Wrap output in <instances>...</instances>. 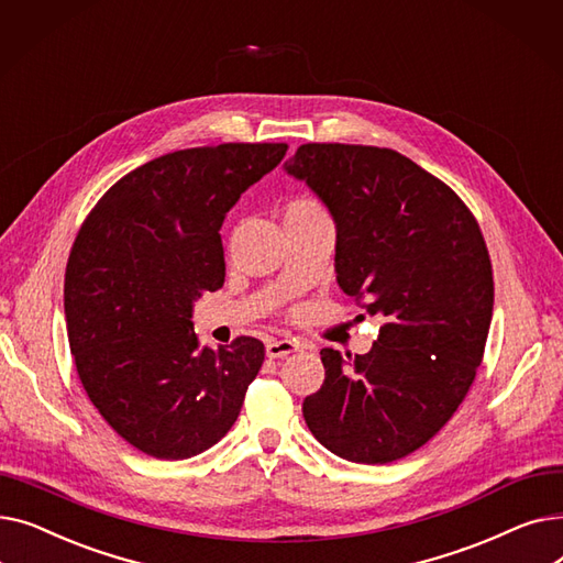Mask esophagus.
<instances>
[{
    "label": "esophagus",
    "mask_w": 563,
    "mask_h": 563,
    "mask_svg": "<svg viewBox=\"0 0 563 563\" xmlns=\"http://www.w3.org/2000/svg\"><path fill=\"white\" fill-rule=\"evenodd\" d=\"M303 344L297 340H269L266 342V356L269 358H283L289 356V353L299 351Z\"/></svg>",
    "instance_id": "esophagus-1"
}]
</instances>
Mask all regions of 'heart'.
Segmentation results:
<instances>
[{
    "label": "heart",
    "mask_w": 563,
    "mask_h": 563,
    "mask_svg": "<svg viewBox=\"0 0 563 563\" xmlns=\"http://www.w3.org/2000/svg\"><path fill=\"white\" fill-rule=\"evenodd\" d=\"M285 217H310V219H314V217H327V214H323L321 205L317 200H312L308 196H301V198H294L287 205Z\"/></svg>",
    "instance_id": "1"
}]
</instances>
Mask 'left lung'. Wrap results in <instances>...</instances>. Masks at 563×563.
Segmentation results:
<instances>
[{
  "label": "left lung",
  "instance_id": "8db88e82",
  "mask_svg": "<svg viewBox=\"0 0 563 563\" xmlns=\"http://www.w3.org/2000/svg\"><path fill=\"white\" fill-rule=\"evenodd\" d=\"M335 223V278L386 319L369 353L321 349L323 386L303 418L353 463L420 450L465 399L493 317V269L463 200L408 157L374 145L306 143L285 162Z\"/></svg>",
  "mask_w": 563,
  "mask_h": 563
}]
</instances>
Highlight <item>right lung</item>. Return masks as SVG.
Listing matches in <instances>:
<instances>
[{
  "instance_id": "right-lung-1",
  "label": "right lung",
  "mask_w": 563,
  "mask_h": 563,
  "mask_svg": "<svg viewBox=\"0 0 563 563\" xmlns=\"http://www.w3.org/2000/svg\"><path fill=\"white\" fill-rule=\"evenodd\" d=\"M285 153L223 143L157 157L121 177L77 234L64 287L77 374L107 424L147 456L217 445L262 367L260 340L200 346L191 317L223 285L225 214Z\"/></svg>"
}]
</instances>
